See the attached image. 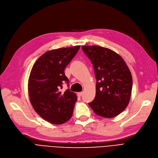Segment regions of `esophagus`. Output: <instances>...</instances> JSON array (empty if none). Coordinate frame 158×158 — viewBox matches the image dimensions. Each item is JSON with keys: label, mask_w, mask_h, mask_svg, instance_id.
<instances>
[{"label": "esophagus", "mask_w": 158, "mask_h": 158, "mask_svg": "<svg viewBox=\"0 0 158 158\" xmlns=\"http://www.w3.org/2000/svg\"><path fill=\"white\" fill-rule=\"evenodd\" d=\"M83 95V92H77V96L79 97H81V96Z\"/></svg>", "instance_id": "1"}]
</instances>
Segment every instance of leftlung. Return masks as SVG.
I'll use <instances>...</instances> for the list:
<instances>
[{"label": "left lung", "mask_w": 158, "mask_h": 158, "mask_svg": "<svg viewBox=\"0 0 158 158\" xmlns=\"http://www.w3.org/2000/svg\"><path fill=\"white\" fill-rule=\"evenodd\" d=\"M82 49L92 62L96 79V96L89 106L99 116L113 118L130 102L133 84L130 69L123 58L109 49L84 45Z\"/></svg>", "instance_id": "8db88e82"}]
</instances>
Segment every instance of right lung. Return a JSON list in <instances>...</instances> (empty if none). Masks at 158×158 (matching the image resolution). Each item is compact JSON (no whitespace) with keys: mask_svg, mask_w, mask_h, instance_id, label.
<instances>
[{"mask_svg":"<svg viewBox=\"0 0 158 158\" xmlns=\"http://www.w3.org/2000/svg\"><path fill=\"white\" fill-rule=\"evenodd\" d=\"M80 45L53 49L36 61L28 79V90L34 109L42 118L60 125L71 118L77 97L67 89L60 92L64 83L69 84L64 69L77 54Z\"/></svg>","mask_w":158,"mask_h":158,"instance_id":"obj_1","label":"right lung"}]
</instances>
